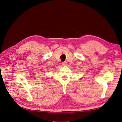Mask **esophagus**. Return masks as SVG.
<instances>
[{
  "label": "esophagus",
  "mask_w": 122,
  "mask_h": 122,
  "mask_svg": "<svg viewBox=\"0 0 122 122\" xmlns=\"http://www.w3.org/2000/svg\"><path fill=\"white\" fill-rule=\"evenodd\" d=\"M62 64L63 66H66L67 65V62L66 61H64V62L62 63Z\"/></svg>",
  "instance_id": "1"
}]
</instances>
